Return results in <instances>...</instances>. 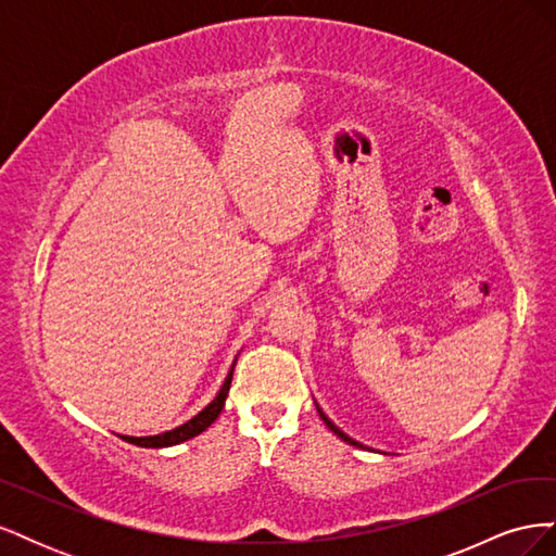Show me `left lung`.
Wrapping results in <instances>:
<instances>
[{
    "label": "left lung",
    "instance_id": "obj_1",
    "mask_svg": "<svg viewBox=\"0 0 556 556\" xmlns=\"http://www.w3.org/2000/svg\"><path fill=\"white\" fill-rule=\"evenodd\" d=\"M315 408H317V413H319V417H323V422H325V425H327V427H329V429H331V431H333V433H336V435H339V439H341V441H345V443H350V445H355V447H364V445H362V443H357V441H352V439H350V435H348V433H343V431H341V429H339V427H336V425H333V422H331V419H329V417H327V415H325V413H323V408H319V406H317V403H315Z\"/></svg>",
    "mask_w": 556,
    "mask_h": 556
}]
</instances>
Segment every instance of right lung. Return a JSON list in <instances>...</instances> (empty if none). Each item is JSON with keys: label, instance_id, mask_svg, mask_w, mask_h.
<instances>
[{"label": "right lung", "instance_id": "add662e5", "mask_svg": "<svg viewBox=\"0 0 556 556\" xmlns=\"http://www.w3.org/2000/svg\"><path fill=\"white\" fill-rule=\"evenodd\" d=\"M233 366H237V359H233V364H231V368H229V374H227V378H225V382H223V387H220V392L215 394V399L208 403V406L201 410V413H197L192 419H188V422L185 425H180V427H176V429H172V431H164V433H157V435H141V439H137V435H121L123 441H127V443H131V445H139V447H172V445H178V443H185V441H190V439H194V435H199L201 431H206L215 419H217V415L223 413V408H225V399H227V394H229V384H231V376H233Z\"/></svg>", "mask_w": 556, "mask_h": 556}]
</instances>
